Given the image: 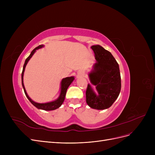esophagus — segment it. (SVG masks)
Wrapping results in <instances>:
<instances>
[{
	"label": "esophagus",
	"instance_id": "34e87169",
	"mask_svg": "<svg viewBox=\"0 0 155 155\" xmlns=\"http://www.w3.org/2000/svg\"><path fill=\"white\" fill-rule=\"evenodd\" d=\"M79 74L81 75V74H82V72H79Z\"/></svg>",
	"mask_w": 155,
	"mask_h": 155
}]
</instances>
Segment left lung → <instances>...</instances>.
Masks as SVG:
<instances>
[{
    "instance_id": "1",
    "label": "left lung",
    "mask_w": 155,
    "mask_h": 155,
    "mask_svg": "<svg viewBox=\"0 0 155 155\" xmlns=\"http://www.w3.org/2000/svg\"><path fill=\"white\" fill-rule=\"evenodd\" d=\"M96 63L89 74L91 81L96 86V94L87 85L86 101L89 107L97 110L109 108L118 98L121 91V76L118 63L110 51L100 45L91 46Z\"/></svg>"
}]
</instances>
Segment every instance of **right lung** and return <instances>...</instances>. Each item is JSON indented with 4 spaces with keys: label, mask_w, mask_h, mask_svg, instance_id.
<instances>
[{
    "label": "right lung",
    "mask_w": 155,
    "mask_h": 155,
    "mask_svg": "<svg viewBox=\"0 0 155 155\" xmlns=\"http://www.w3.org/2000/svg\"><path fill=\"white\" fill-rule=\"evenodd\" d=\"M43 46V45H39V46H37V47H36L35 48H34V50H32L30 55L26 58V59L25 61V63L24 64V66H23V69H22V74H21L22 85L23 88H24V91H25L26 96L27 97L28 99L29 100V101L31 103V104L34 105L35 107H36L37 109H43V110H53L58 109V108H59L61 105H62V104L64 100V97H65V95H66L67 88H68V87H69L70 84H71V83L74 81V77H68V78H65L63 79H62L61 84V86L60 96H59L58 99L56 100L55 101L49 102V103H46V104H38V103H36V102H34V101H32L30 98V97L28 96L27 93L26 92L25 88V86H24V83H23V75H24L25 69V67H26V65L27 63L28 62V61L30 60V59L32 57V55H34L35 50H37V49H39V48H42Z\"/></svg>",
    "instance_id": "obj_1"
}]
</instances>
